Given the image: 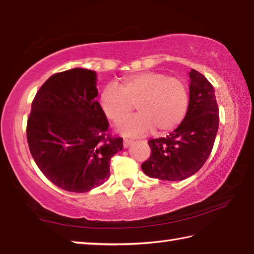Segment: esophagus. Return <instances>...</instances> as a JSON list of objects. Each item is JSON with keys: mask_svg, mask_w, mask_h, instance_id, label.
<instances>
[{"mask_svg": "<svg viewBox=\"0 0 254 254\" xmlns=\"http://www.w3.org/2000/svg\"><path fill=\"white\" fill-rule=\"evenodd\" d=\"M131 140H129V139H124V147H125V148H128L129 146H130V144H131Z\"/></svg>", "mask_w": 254, "mask_h": 254, "instance_id": "esophagus-1", "label": "esophagus"}]
</instances>
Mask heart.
Instances as JSON below:
<instances>
[{
  "mask_svg": "<svg viewBox=\"0 0 254 254\" xmlns=\"http://www.w3.org/2000/svg\"><path fill=\"white\" fill-rule=\"evenodd\" d=\"M189 103L183 79L154 71L128 75L120 86L108 84L100 97L103 112L114 123L127 118L136 104L138 115L118 126V131L127 137L142 136L153 129L157 134L172 131L183 122Z\"/></svg>",
  "mask_w": 254,
  "mask_h": 254,
  "instance_id": "heart-1",
  "label": "heart"
}]
</instances>
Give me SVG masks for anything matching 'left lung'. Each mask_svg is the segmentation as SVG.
I'll use <instances>...</instances> for the list:
<instances>
[{"instance_id":"obj_1","label":"left lung","mask_w":254,"mask_h":254,"mask_svg":"<svg viewBox=\"0 0 254 254\" xmlns=\"http://www.w3.org/2000/svg\"><path fill=\"white\" fill-rule=\"evenodd\" d=\"M189 76L190 103L183 122L169 136L148 142L151 156L141 169L150 178L188 179L203 167L213 150L219 126L215 90L198 71L192 69Z\"/></svg>"}]
</instances>
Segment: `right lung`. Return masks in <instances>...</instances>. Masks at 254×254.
I'll list each match as a JSON object with an SVG mask.
<instances>
[{
	"instance_id": "1",
	"label": "right lung",
	"mask_w": 254,
	"mask_h": 254,
	"mask_svg": "<svg viewBox=\"0 0 254 254\" xmlns=\"http://www.w3.org/2000/svg\"><path fill=\"white\" fill-rule=\"evenodd\" d=\"M96 72L70 69L51 75L36 94L27 121V142L37 167L58 188L89 192L110 178L111 158L123 138L97 101Z\"/></svg>"
}]
</instances>
